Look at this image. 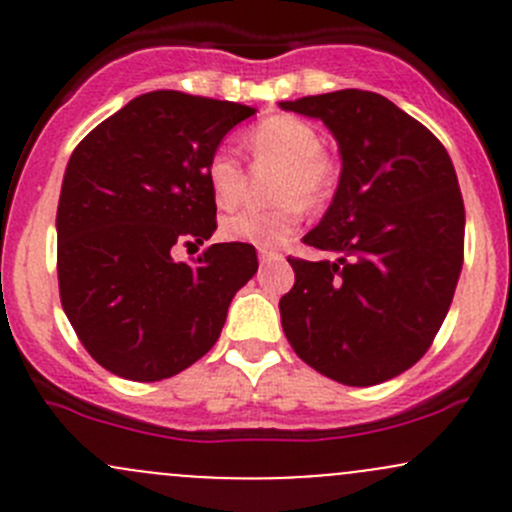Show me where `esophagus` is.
Instances as JSON below:
<instances>
[{"instance_id":"1","label":"esophagus","mask_w":512,"mask_h":512,"mask_svg":"<svg viewBox=\"0 0 512 512\" xmlns=\"http://www.w3.org/2000/svg\"><path fill=\"white\" fill-rule=\"evenodd\" d=\"M257 255H260V265H267V262L282 260L280 252H275V250H260V252H257Z\"/></svg>"}]
</instances>
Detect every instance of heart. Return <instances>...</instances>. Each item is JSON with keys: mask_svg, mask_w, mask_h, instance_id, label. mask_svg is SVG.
Masks as SVG:
<instances>
[{"mask_svg": "<svg viewBox=\"0 0 512 512\" xmlns=\"http://www.w3.org/2000/svg\"><path fill=\"white\" fill-rule=\"evenodd\" d=\"M247 151L257 165H277L272 178V208H247L220 225L227 242L252 247H280L297 230L304 208H319L332 195L337 168L322 151L317 128L294 116H272L247 136ZM210 193L220 210L240 205L245 170L227 151H215L205 168Z\"/></svg>", "mask_w": 512, "mask_h": 512, "instance_id": "1", "label": "heart"}]
</instances>
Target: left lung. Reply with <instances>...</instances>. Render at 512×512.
Returning a JSON list of instances; mask_svg holds the SVG:
<instances>
[{"instance_id":"obj_1","label":"left lung","mask_w":512,"mask_h":512,"mask_svg":"<svg viewBox=\"0 0 512 512\" xmlns=\"http://www.w3.org/2000/svg\"><path fill=\"white\" fill-rule=\"evenodd\" d=\"M280 108L322 121L342 158L332 205L304 235L334 260L289 257L287 342L339 384L394 379L431 347L461 277L466 210L451 158L426 126L371 91Z\"/></svg>"}]
</instances>
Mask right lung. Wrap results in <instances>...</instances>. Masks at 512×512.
<instances>
[{"instance_id": "1", "label": "right lung", "mask_w": 512, "mask_h": 512, "mask_svg": "<svg viewBox=\"0 0 512 512\" xmlns=\"http://www.w3.org/2000/svg\"><path fill=\"white\" fill-rule=\"evenodd\" d=\"M255 108L183 91L128 101L76 146L56 210L59 294L103 369L131 381L180 374L218 342L227 307L257 272L252 245L218 242L205 168Z\"/></svg>"}]
</instances>
